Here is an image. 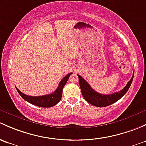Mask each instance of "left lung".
Returning a JSON list of instances; mask_svg holds the SVG:
<instances>
[{"instance_id":"left-lung-1","label":"left lung","mask_w":146,"mask_h":146,"mask_svg":"<svg viewBox=\"0 0 146 146\" xmlns=\"http://www.w3.org/2000/svg\"><path fill=\"white\" fill-rule=\"evenodd\" d=\"M133 75H134V72H133L132 78L123 89H121L119 92L114 93V94H110V95H104V94H100L96 92L90 86L88 82L85 79H84L80 75L77 74V76L79 77V86H80L82 96H84V99L93 106L103 108V107H106L113 104L114 103L119 100L127 92L132 83V81H133Z\"/></svg>"}]
</instances>
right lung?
<instances>
[{"label":"right lung","mask_w":146,"mask_h":146,"mask_svg":"<svg viewBox=\"0 0 146 146\" xmlns=\"http://www.w3.org/2000/svg\"><path fill=\"white\" fill-rule=\"evenodd\" d=\"M72 73H70L66 75L64 78L60 81L59 85H58L57 89L53 93L48 95H44L41 96H30L24 94L21 92L17 88H16L17 92L23 99L36 106L41 107V108H50L55 106L59 103L61 100V98L62 96V89L64 88V85L67 83L69 77Z\"/></svg>","instance_id":"obj_1"}]
</instances>
